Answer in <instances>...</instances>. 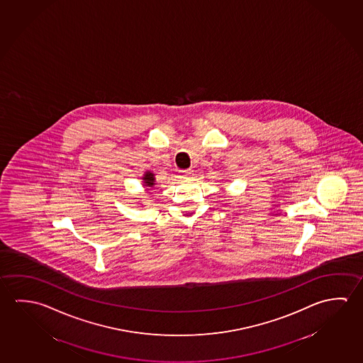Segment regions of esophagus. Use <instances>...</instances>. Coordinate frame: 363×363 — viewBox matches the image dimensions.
<instances>
[{
  "label": "esophagus",
  "mask_w": 363,
  "mask_h": 363,
  "mask_svg": "<svg viewBox=\"0 0 363 363\" xmlns=\"http://www.w3.org/2000/svg\"><path fill=\"white\" fill-rule=\"evenodd\" d=\"M179 173H181V176H184V177H190L191 174H192V171H191V169H181Z\"/></svg>",
  "instance_id": "obj_1"
}]
</instances>
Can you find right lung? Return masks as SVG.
<instances>
[{"label": "right lung", "mask_w": 363, "mask_h": 363, "mask_svg": "<svg viewBox=\"0 0 363 363\" xmlns=\"http://www.w3.org/2000/svg\"><path fill=\"white\" fill-rule=\"evenodd\" d=\"M155 173H152L150 171H147V172L144 173L143 184L145 186V187H148L147 190H149L150 187H153V186L155 184Z\"/></svg>", "instance_id": "add662e5"}]
</instances>
